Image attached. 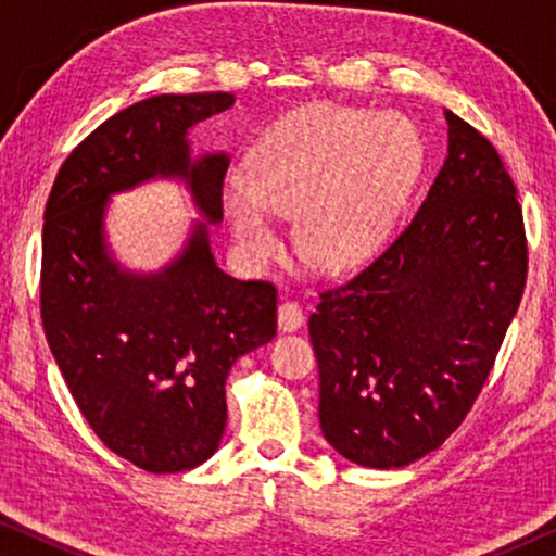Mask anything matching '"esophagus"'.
Here are the masks:
<instances>
[{"label":"esophagus","mask_w":556,"mask_h":556,"mask_svg":"<svg viewBox=\"0 0 556 556\" xmlns=\"http://www.w3.org/2000/svg\"><path fill=\"white\" fill-rule=\"evenodd\" d=\"M303 318H306V316H303L299 303H293V301L280 303V308H278V329L280 331H283V333L299 331L303 326Z\"/></svg>","instance_id":"esophagus-1"}]
</instances>
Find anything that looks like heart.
I'll return each mask as SVG.
<instances>
[{"instance_id": "b5f03b06", "label": "heart", "mask_w": 556, "mask_h": 556, "mask_svg": "<svg viewBox=\"0 0 556 556\" xmlns=\"http://www.w3.org/2000/svg\"><path fill=\"white\" fill-rule=\"evenodd\" d=\"M420 162V136L400 113L311 103L255 141L248 179H225L223 210L248 261H270L276 215H295V245L311 265L352 270L390 238Z\"/></svg>"}]
</instances>
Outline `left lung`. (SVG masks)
Instances as JSON below:
<instances>
[{"mask_svg": "<svg viewBox=\"0 0 556 556\" xmlns=\"http://www.w3.org/2000/svg\"><path fill=\"white\" fill-rule=\"evenodd\" d=\"M443 116L447 156L420 210L308 318L321 432L364 468H405L445 443L527 283L514 181L485 136L453 111Z\"/></svg>", "mask_w": 556, "mask_h": 556, "instance_id": "left-lung-1", "label": "left lung"}]
</instances>
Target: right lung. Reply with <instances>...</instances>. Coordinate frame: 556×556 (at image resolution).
<instances>
[{
	"label": "right lung",
	"instance_id": "right-lung-1",
	"mask_svg": "<svg viewBox=\"0 0 556 556\" xmlns=\"http://www.w3.org/2000/svg\"><path fill=\"white\" fill-rule=\"evenodd\" d=\"M232 93L151 96L96 128L58 172L42 227V326L83 417L105 447L149 473L202 466L223 440L225 382L242 354L276 337V288L219 268L227 151L194 154L189 131ZM179 180L201 217L156 271L110 248L113 195Z\"/></svg>",
	"mask_w": 556,
	"mask_h": 556
}]
</instances>
